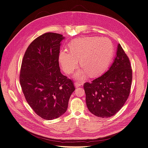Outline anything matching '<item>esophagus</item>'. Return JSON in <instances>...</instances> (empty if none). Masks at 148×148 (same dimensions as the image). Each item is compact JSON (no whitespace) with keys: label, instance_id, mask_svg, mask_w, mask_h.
<instances>
[{"label":"esophagus","instance_id":"esophagus-1","mask_svg":"<svg viewBox=\"0 0 148 148\" xmlns=\"http://www.w3.org/2000/svg\"><path fill=\"white\" fill-rule=\"evenodd\" d=\"M82 85H83V83L82 82H78V81L75 83V86L76 87H80L81 86H82Z\"/></svg>","mask_w":148,"mask_h":148}]
</instances>
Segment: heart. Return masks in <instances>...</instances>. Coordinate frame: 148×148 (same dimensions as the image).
<instances>
[{
    "label": "heart",
    "instance_id": "1",
    "mask_svg": "<svg viewBox=\"0 0 148 148\" xmlns=\"http://www.w3.org/2000/svg\"><path fill=\"white\" fill-rule=\"evenodd\" d=\"M69 47L70 51L62 49L59 61L62 69L71 73L77 68L78 60L84 71L76 73L77 78H84V71L90 76H96L104 71L109 65L113 52V45L107 38H79L71 41Z\"/></svg>",
    "mask_w": 148,
    "mask_h": 148
}]
</instances>
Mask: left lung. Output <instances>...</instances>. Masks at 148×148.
Returning <instances> with one entry per match:
<instances>
[{
  "mask_svg": "<svg viewBox=\"0 0 148 148\" xmlns=\"http://www.w3.org/2000/svg\"><path fill=\"white\" fill-rule=\"evenodd\" d=\"M132 69L120 44L115 58L105 73L84 84L88 110L97 117L108 118L123 106L130 92Z\"/></svg>",
  "mask_w": 148,
  "mask_h": 148,
  "instance_id": "left-lung-1",
  "label": "left lung"
}]
</instances>
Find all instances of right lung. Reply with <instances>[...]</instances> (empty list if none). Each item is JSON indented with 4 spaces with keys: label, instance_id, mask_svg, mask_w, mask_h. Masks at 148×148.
<instances>
[{
    "label": "right lung",
    "instance_id": "right-lung-1",
    "mask_svg": "<svg viewBox=\"0 0 148 148\" xmlns=\"http://www.w3.org/2000/svg\"><path fill=\"white\" fill-rule=\"evenodd\" d=\"M63 36L46 33L36 38L25 53L20 82L25 99L34 112L45 120L59 117L66 111L75 88L60 72L59 56Z\"/></svg>",
    "mask_w": 148,
    "mask_h": 148
}]
</instances>
